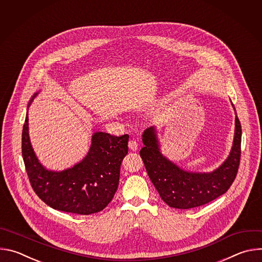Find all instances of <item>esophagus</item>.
<instances>
[{
    "mask_svg": "<svg viewBox=\"0 0 262 262\" xmlns=\"http://www.w3.org/2000/svg\"><path fill=\"white\" fill-rule=\"evenodd\" d=\"M128 147H129L130 150H133V151H136V150H138L139 144H138V142H137L136 140H130V141L128 142Z\"/></svg>",
    "mask_w": 262,
    "mask_h": 262,
    "instance_id": "34e87169",
    "label": "esophagus"
}]
</instances>
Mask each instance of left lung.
I'll use <instances>...</instances> for the list:
<instances>
[{
	"label": "left lung",
	"instance_id": "obj_1",
	"mask_svg": "<svg viewBox=\"0 0 262 262\" xmlns=\"http://www.w3.org/2000/svg\"><path fill=\"white\" fill-rule=\"evenodd\" d=\"M234 111L235 107L231 102ZM145 145L140 156L149 178L170 207L189 209L204 205L225 194L234 181L241 160L242 126L235 112V129L230 154L211 172H191L180 168L162 154L155 126L142 135Z\"/></svg>",
	"mask_w": 262,
	"mask_h": 262
}]
</instances>
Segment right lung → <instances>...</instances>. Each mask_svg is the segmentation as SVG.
<instances>
[{
	"label": "right lung",
	"instance_id": "obj_1",
	"mask_svg": "<svg viewBox=\"0 0 262 262\" xmlns=\"http://www.w3.org/2000/svg\"><path fill=\"white\" fill-rule=\"evenodd\" d=\"M40 91L34 93L28 107ZM128 135L120 137L96 132L87 156L62 171L47 169L36 157L29 136L28 112L23 128L21 152L34 192L54 209L77 214L102 210L113 199L120 166L127 155Z\"/></svg>",
	"mask_w": 262,
	"mask_h": 262
}]
</instances>
